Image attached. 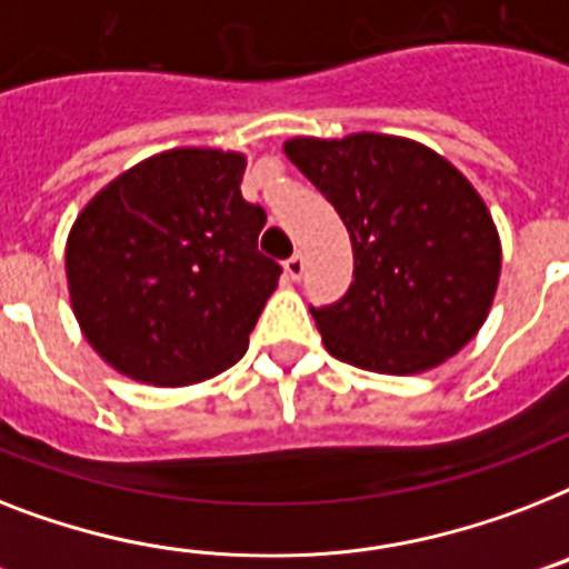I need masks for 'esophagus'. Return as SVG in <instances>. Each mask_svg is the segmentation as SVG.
Here are the masks:
<instances>
[{
	"instance_id": "esophagus-1",
	"label": "esophagus",
	"mask_w": 569,
	"mask_h": 569,
	"mask_svg": "<svg viewBox=\"0 0 569 569\" xmlns=\"http://www.w3.org/2000/svg\"><path fill=\"white\" fill-rule=\"evenodd\" d=\"M303 269H307V262H303V253H292V257L283 262V271H286V277H289V280H300Z\"/></svg>"
}]
</instances>
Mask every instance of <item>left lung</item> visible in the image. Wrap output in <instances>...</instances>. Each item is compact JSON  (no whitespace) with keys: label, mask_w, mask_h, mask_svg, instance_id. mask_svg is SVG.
<instances>
[{"label":"left lung","mask_w":569,"mask_h":569,"mask_svg":"<svg viewBox=\"0 0 569 569\" xmlns=\"http://www.w3.org/2000/svg\"><path fill=\"white\" fill-rule=\"evenodd\" d=\"M286 157L336 207L353 283L312 309L325 348L377 373H420L456 357L491 312L500 233L465 174L406 137H295Z\"/></svg>","instance_id":"left-lung-1"}]
</instances>
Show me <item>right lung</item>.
Listing matches in <instances>:
<instances>
[{"label":"right lung","mask_w":569,"mask_h":569,"mask_svg":"<svg viewBox=\"0 0 569 569\" xmlns=\"http://www.w3.org/2000/svg\"><path fill=\"white\" fill-rule=\"evenodd\" d=\"M244 154L172 149L110 180L67 239L84 339L146 386H192L248 350L280 266L257 251L266 210L242 198Z\"/></svg>","instance_id":"obj_1"}]
</instances>
